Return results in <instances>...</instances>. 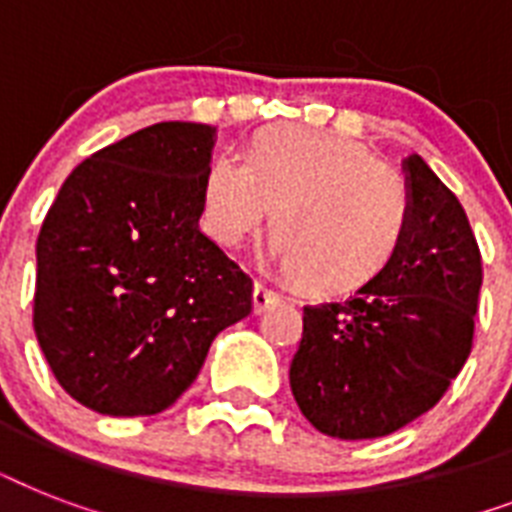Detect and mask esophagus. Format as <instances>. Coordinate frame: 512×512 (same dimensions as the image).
Masks as SVG:
<instances>
[{
  "mask_svg": "<svg viewBox=\"0 0 512 512\" xmlns=\"http://www.w3.org/2000/svg\"><path fill=\"white\" fill-rule=\"evenodd\" d=\"M276 303H281L279 292H273V289H268L265 284H255V292H252V305H255V313H265Z\"/></svg>",
  "mask_w": 512,
  "mask_h": 512,
  "instance_id": "34e87169",
  "label": "esophagus"
}]
</instances>
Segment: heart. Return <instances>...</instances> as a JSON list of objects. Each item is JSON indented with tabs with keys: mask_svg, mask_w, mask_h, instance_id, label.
Here are the masks:
<instances>
[{
	"mask_svg": "<svg viewBox=\"0 0 512 512\" xmlns=\"http://www.w3.org/2000/svg\"><path fill=\"white\" fill-rule=\"evenodd\" d=\"M271 209V257L324 295L377 279L412 217L401 175L364 143L297 124L260 132L244 159L217 154L201 180L204 231L220 247L247 244Z\"/></svg>",
	"mask_w": 512,
	"mask_h": 512,
	"instance_id": "1",
	"label": "heart"
}]
</instances>
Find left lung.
I'll return each instance as SVG.
<instances>
[{"instance_id": "left-lung-1", "label": "left lung", "mask_w": 512, "mask_h": 512, "mask_svg": "<svg viewBox=\"0 0 512 512\" xmlns=\"http://www.w3.org/2000/svg\"><path fill=\"white\" fill-rule=\"evenodd\" d=\"M412 217L393 263L345 300L303 308L289 388L313 428L380 438L441 401L473 348L481 252L438 175L404 159Z\"/></svg>"}]
</instances>
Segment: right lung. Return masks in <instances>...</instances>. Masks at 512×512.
<instances>
[{
	"instance_id": "add662e5",
	"label": "right lung",
	"mask_w": 512,
	"mask_h": 512,
	"mask_svg": "<svg viewBox=\"0 0 512 512\" xmlns=\"http://www.w3.org/2000/svg\"><path fill=\"white\" fill-rule=\"evenodd\" d=\"M215 140L196 122L132 132L84 159L44 217L34 332L60 388L92 412H164L252 311V279L199 228Z\"/></svg>"
}]
</instances>
